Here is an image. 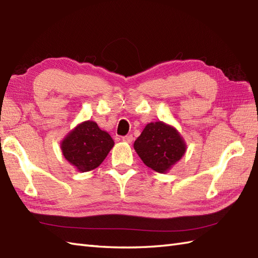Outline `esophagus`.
<instances>
[{
    "label": "esophagus",
    "instance_id": "obj_1",
    "mask_svg": "<svg viewBox=\"0 0 258 258\" xmlns=\"http://www.w3.org/2000/svg\"><path fill=\"white\" fill-rule=\"evenodd\" d=\"M122 140L124 141V143L131 144V143H133V140H134V137H133V135H127V136L122 137Z\"/></svg>",
    "mask_w": 258,
    "mask_h": 258
}]
</instances>
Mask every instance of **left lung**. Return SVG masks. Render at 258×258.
<instances>
[{"label":"left lung","instance_id":"8db88e82","mask_svg":"<svg viewBox=\"0 0 258 258\" xmlns=\"http://www.w3.org/2000/svg\"><path fill=\"white\" fill-rule=\"evenodd\" d=\"M134 148L146 166L165 173L181 159L187 146L175 127L156 121L146 125L135 141Z\"/></svg>","mask_w":258,"mask_h":258}]
</instances>
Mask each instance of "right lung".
<instances>
[{
    "instance_id": "obj_1",
    "label": "right lung",
    "mask_w": 258,
    "mask_h": 258,
    "mask_svg": "<svg viewBox=\"0 0 258 258\" xmlns=\"http://www.w3.org/2000/svg\"><path fill=\"white\" fill-rule=\"evenodd\" d=\"M113 146L111 136L92 120L79 123L61 141L62 155L81 172L101 165Z\"/></svg>"
}]
</instances>
